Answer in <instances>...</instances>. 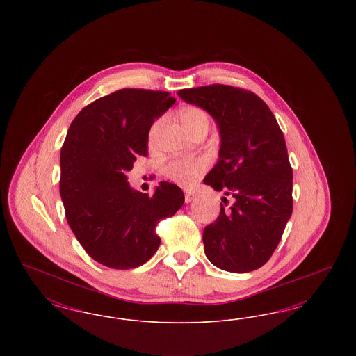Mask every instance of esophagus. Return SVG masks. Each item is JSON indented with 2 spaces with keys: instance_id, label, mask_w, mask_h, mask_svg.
<instances>
[{
  "instance_id": "1",
  "label": "esophagus",
  "mask_w": 356,
  "mask_h": 356,
  "mask_svg": "<svg viewBox=\"0 0 356 356\" xmlns=\"http://www.w3.org/2000/svg\"><path fill=\"white\" fill-rule=\"evenodd\" d=\"M184 195H186V203H191L195 197V192L191 189H184Z\"/></svg>"
}]
</instances>
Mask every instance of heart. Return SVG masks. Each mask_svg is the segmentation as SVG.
I'll list each match as a JSON object with an SVG mask.
<instances>
[{"mask_svg":"<svg viewBox=\"0 0 356 356\" xmlns=\"http://www.w3.org/2000/svg\"><path fill=\"white\" fill-rule=\"evenodd\" d=\"M180 120L191 135L197 129H208L209 128V116L208 113L195 105L183 106L179 112ZM161 119L157 120L153 124L151 129V138H152L156 129L159 128ZM208 168V161L204 157H177L170 160L165 165V175L172 181L181 184V186H191L203 175Z\"/></svg>","mask_w":356,"mask_h":356,"instance_id":"obj_1","label":"heart"}]
</instances>
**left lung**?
I'll list each match as a JSON object with an SVG mask.
<instances>
[{
	"mask_svg": "<svg viewBox=\"0 0 356 356\" xmlns=\"http://www.w3.org/2000/svg\"><path fill=\"white\" fill-rule=\"evenodd\" d=\"M177 95L216 121L219 161L204 184L232 197L204 228L205 254L224 271H254L270 260L292 213V168L283 132L268 105L250 90L215 84Z\"/></svg>",
	"mask_w": 356,
	"mask_h": 356,
	"instance_id": "8db88e82",
	"label": "left lung"
}]
</instances>
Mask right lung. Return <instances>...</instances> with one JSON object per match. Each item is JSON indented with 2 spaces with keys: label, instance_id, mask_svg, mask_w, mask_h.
<instances>
[{
  "label": "right lung",
  "instance_id": "add662e5",
  "mask_svg": "<svg viewBox=\"0 0 356 356\" xmlns=\"http://www.w3.org/2000/svg\"><path fill=\"white\" fill-rule=\"evenodd\" d=\"M168 92L125 88L90 102L72 121L60 154L65 216L86 254L105 267L131 270L160 245L159 221L184 204L180 186L161 181L149 196L127 173L148 154L154 120L175 104Z\"/></svg>",
  "mask_w": 356,
  "mask_h": 356
}]
</instances>
